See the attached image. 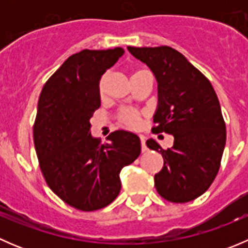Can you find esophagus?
<instances>
[{
  "label": "esophagus",
  "mask_w": 248,
  "mask_h": 248,
  "mask_svg": "<svg viewBox=\"0 0 248 248\" xmlns=\"http://www.w3.org/2000/svg\"><path fill=\"white\" fill-rule=\"evenodd\" d=\"M140 144H141V151H146V145H145V138L142 136H140Z\"/></svg>",
  "instance_id": "esophagus-1"
}]
</instances>
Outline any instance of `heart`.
<instances>
[{"label": "heart", "mask_w": 248, "mask_h": 248, "mask_svg": "<svg viewBox=\"0 0 248 248\" xmlns=\"http://www.w3.org/2000/svg\"><path fill=\"white\" fill-rule=\"evenodd\" d=\"M140 72H142V71L134 72L132 78H133L134 76H137V74L140 73ZM107 80H108V76H107V74H103V76L101 77V79H99V81H98L99 96H103L104 92H106ZM117 117H119V121L121 122L124 126L128 127V128H132V129L139 128L140 124H141V122H142V112L139 111V110L132 109V108L121 109L120 110L119 116Z\"/></svg>", "instance_id": "heart-1"}]
</instances>
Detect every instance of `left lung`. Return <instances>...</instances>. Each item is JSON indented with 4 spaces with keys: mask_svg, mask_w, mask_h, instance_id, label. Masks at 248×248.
I'll list each match as a JSON object with an SVG mask.
<instances>
[{
    "mask_svg": "<svg viewBox=\"0 0 248 248\" xmlns=\"http://www.w3.org/2000/svg\"><path fill=\"white\" fill-rule=\"evenodd\" d=\"M146 63L158 82V107L152 132L174 137L170 149L149 139V149L164 159L155 175L162 198L171 202L194 201L214 182L226 146V124L211 82L170 46H127Z\"/></svg>",
    "mask_w": 248,
    "mask_h": 248,
    "instance_id": "8db88e82",
    "label": "left lung"
}]
</instances>
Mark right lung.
<instances>
[{"mask_svg": "<svg viewBox=\"0 0 248 248\" xmlns=\"http://www.w3.org/2000/svg\"><path fill=\"white\" fill-rule=\"evenodd\" d=\"M124 52L115 47L72 55L39 96L33 124L39 168L50 189L81 211L103 209L115 201L121 189L120 171L141 150L131 132H112L104 144L90 132V119L101 107L99 79Z\"/></svg>", "mask_w": 248, "mask_h": 248, "instance_id": "1", "label": "right lung"}]
</instances>
